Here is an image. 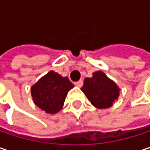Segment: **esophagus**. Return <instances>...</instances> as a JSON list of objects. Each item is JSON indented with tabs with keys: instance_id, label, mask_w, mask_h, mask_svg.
Returning a JSON list of instances; mask_svg holds the SVG:
<instances>
[{
	"instance_id": "1",
	"label": "esophagus",
	"mask_w": 150,
	"mask_h": 150,
	"mask_svg": "<svg viewBox=\"0 0 150 150\" xmlns=\"http://www.w3.org/2000/svg\"><path fill=\"white\" fill-rule=\"evenodd\" d=\"M75 86H77V87H81V86H82V81L80 80V81H76V82H75Z\"/></svg>"
}]
</instances>
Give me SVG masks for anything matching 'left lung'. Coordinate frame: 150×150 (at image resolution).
Segmentation results:
<instances>
[{
  "mask_svg": "<svg viewBox=\"0 0 150 150\" xmlns=\"http://www.w3.org/2000/svg\"><path fill=\"white\" fill-rule=\"evenodd\" d=\"M92 75L84 79L81 90L96 108H110L120 96V88L103 71H96Z\"/></svg>",
  "mask_w": 150,
  "mask_h": 150,
  "instance_id": "8db88e82",
  "label": "left lung"
}]
</instances>
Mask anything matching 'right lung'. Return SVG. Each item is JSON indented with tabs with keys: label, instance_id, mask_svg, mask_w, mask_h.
I'll list each match as a JSON object with an SVG mask.
<instances>
[{
	"label": "right lung",
	"instance_id": "add662e5",
	"mask_svg": "<svg viewBox=\"0 0 150 150\" xmlns=\"http://www.w3.org/2000/svg\"><path fill=\"white\" fill-rule=\"evenodd\" d=\"M74 88L66 76L51 70L31 87L34 103L47 114H56L62 109L68 92Z\"/></svg>",
	"mask_w": 150,
	"mask_h": 150
}]
</instances>
